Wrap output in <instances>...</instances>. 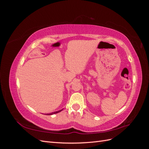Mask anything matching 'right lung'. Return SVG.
<instances>
[{"instance_id":"obj_1","label":"right lung","mask_w":149,"mask_h":149,"mask_svg":"<svg viewBox=\"0 0 149 149\" xmlns=\"http://www.w3.org/2000/svg\"><path fill=\"white\" fill-rule=\"evenodd\" d=\"M62 110H61V111H56V112H52V113H50V114H47V115H52V114H56V113H58V112H60V111H61Z\"/></svg>"}]
</instances>
